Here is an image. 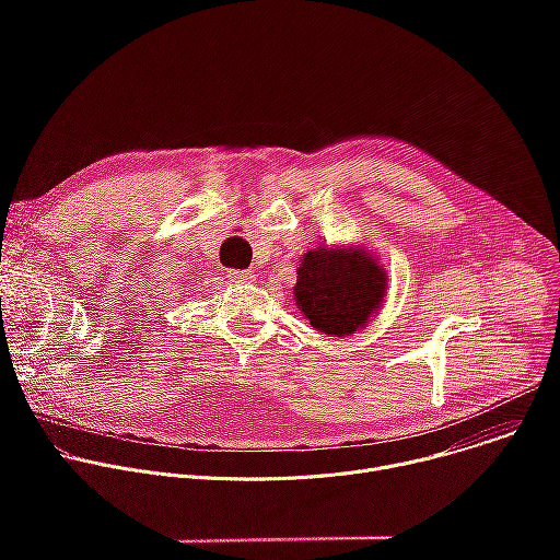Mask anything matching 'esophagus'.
Listing matches in <instances>:
<instances>
[{"instance_id": "1", "label": "esophagus", "mask_w": 560, "mask_h": 560, "mask_svg": "<svg viewBox=\"0 0 560 560\" xmlns=\"http://www.w3.org/2000/svg\"><path fill=\"white\" fill-rule=\"evenodd\" d=\"M228 277L234 283H246V281H255L257 275L253 270H228Z\"/></svg>"}]
</instances>
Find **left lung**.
<instances>
[{
	"mask_svg": "<svg viewBox=\"0 0 560 560\" xmlns=\"http://www.w3.org/2000/svg\"><path fill=\"white\" fill-rule=\"evenodd\" d=\"M385 296V268L363 246H318L301 255L294 301L318 332L350 337L363 330Z\"/></svg>",
	"mask_w": 560,
	"mask_h": 560,
	"instance_id": "left-lung-1",
	"label": "left lung"
}]
</instances>
